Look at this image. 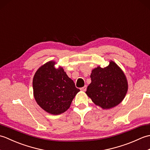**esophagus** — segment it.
<instances>
[{
  "label": "esophagus",
  "instance_id": "obj_1",
  "mask_svg": "<svg viewBox=\"0 0 150 150\" xmlns=\"http://www.w3.org/2000/svg\"><path fill=\"white\" fill-rule=\"evenodd\" d=\"M86 89H87V86L85 85L84 87H82V88H81V90L82 91H85L86 90Z\"/></svg>",
  "mask_w": 150,
  "mask_h": 150
}]
</instances>
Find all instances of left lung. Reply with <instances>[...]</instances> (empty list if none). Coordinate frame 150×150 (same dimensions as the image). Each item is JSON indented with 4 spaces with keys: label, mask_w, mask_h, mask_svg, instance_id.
<instances>
[{
    "label": "left lung",
    "mask_w": 150,
    "mask_h": 150,
    "mask_svg": "<svg viewBox=\"0 0 150 150\" xmlns=\"http://www.w3.org/2000/svg\"><path fill=\"white\" fill-rule=\"evenodd\" d=\"M90 77L91 82L86 93L95 105L108 110L123 100L128 91V81L122 70L113 60L105 68L98 66L93 69Z\"/></svg>",
    "instance_id": "obj_1"
}]
</instances>
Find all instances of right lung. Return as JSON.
<instances>
[{
	"instance_id": "1",
	"label": "right lung",
	"mask_w": 150,
	"mask_h": 150,
	"mask_svg": "<svg viewBox=\"0 0 150 150\" xmlns=\"http://www.w3.org/2000/svg\"><path fill=\"white\" fill-rule=\"evenodd\" d=\"M53 60L41 66L33 79V96L38 105L48 113L61 114L68 109L79 89L62 67Z\"/></svg>"
}]
</instances>
